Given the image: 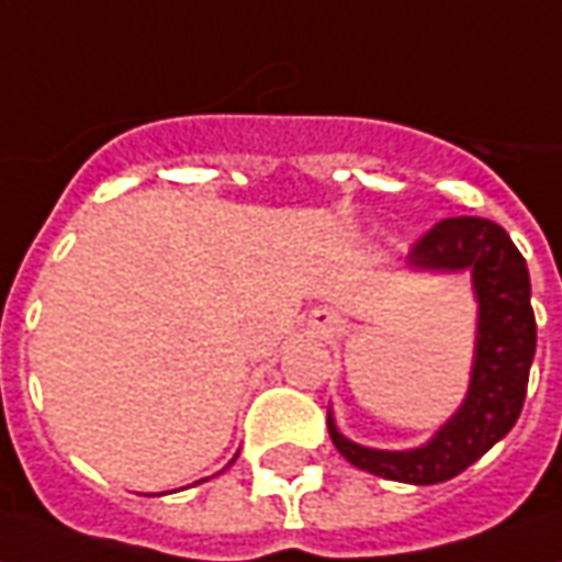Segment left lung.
I'll use <instances>...</instances> for the list:
<instances>
[{
  "label": "left lung",
  "instance_id": "1",
  "mask_svg": "<svg viewBox=\"0 0 562 562\" xmlns=\"http://www.w3.org/2000/svg\"><path fill=\"white\" fill-rule=\"evenodd\" d=\"M407 268L423 273H472L477 331L469 392L426 445L376 450L349 441L328 411V435L356 469L402 484H441L465 472L502 441L520 417L529 364L536 356V316L529 270L512 237L490 218H445L411 249Z\"/></svg>",
  "mask_w": 562,
  "mask_h": 562
}]
</instances>
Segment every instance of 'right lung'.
Segmentation results:
<instances>
[{
  "label": "right lung",
  "instance_id": "obj_1",
  "mask_svg": "<svg viewBox=\"0 0 562 562\" xmlns=\"http://www.w3.org/2000/svg\"><path fill=\"white\" fill-rule=\"evenodd\" d=\"M231 462H234V459H231Z\"/></svg>",
  "mask_w": 562,
  "mask_h": 562
}]
</instances>
